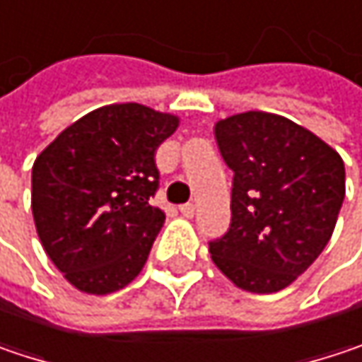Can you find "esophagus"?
Segmentation results:
<instances>
[{
    "label": "esophagus",
    "instance_id": "obj_1",
    "mask_svg": "<svg viewBox=\"0 0 362 362\" xmlns=\"http://www.w3.org/2000/svg\"><path fill=\"white\" fill-rule=\"evenodd\" d=\"M179 210H181V214H183V216H187V218H192V216L195 214V206L192 204V202L181 204V206H179Z\"/></svg>",
    "mask_w": 362,
    "mask_h": 362
}]
</instances>
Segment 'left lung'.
<instances>
[{"mask_svg":"<svg viewBox=\"0 0 362 362\" xmlns=\"http://www.w3.org/2000/svg\"><path fill=\"white\" fill-rule=\"evenodd\" d=\"M214 136L233 170L230 224L210 241L212 262L239 288H286L327 245L344 202V163L286 117L247 111Z\"/></svg>","mask_w":362,"mask_h":362,"instance_id":"obj_1","label":"left lung"}]
</instances>
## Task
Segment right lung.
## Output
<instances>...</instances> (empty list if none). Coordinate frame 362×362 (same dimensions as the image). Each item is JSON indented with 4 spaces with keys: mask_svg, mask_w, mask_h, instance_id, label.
<instances>
[{
    "mask_svg": "<svg viewBox=\"0 0 362 362\" xmlns=\"http://www.w3.org/2000/svg\"><path fill=\"white\" fill-rule=\"evenodd\" d=\"M179 119L138 103L109 105L64 129L35 160L33 216L47 255L90 295L127 286L165 212L152 206L156 148Z\"/></svg>",
    "mask_w": 362,
    "mask_h": 362,
    "instance_id": "add662e5",
    "label": "right lung"
}]
</instances>
